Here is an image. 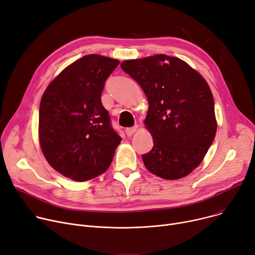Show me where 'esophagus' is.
Listing matches in <instances>:
<instances>
[{
	"mask_svg": "<svg viewBox=\"0 0 255 255\" xmlns=\"http://www.w3.org/2000/svg\"><path fill=\"white\" fill-rule=\"evenodd\" d=\"M137 131V125H135V126H133V127H130V128H126L125 129V132H126V134H127V136H131V135L133 134V133H135Z\"/></svg>",
	"mask_w": 255,
	"mask_h": 255,
	"instance_id": "34e87169",
	"label": "esophagus"
}]
</instances>
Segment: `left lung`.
I'll return each mask as SVG.
<instances>
[{"label": "left lung", "instance_id": "1", "mask_svg": "<svg viewBox=\"0 0 255 255\" xmlns=\"http://www.w3.org/2000/svg\"><path fill=\"white\" fill-rule=\"evenodd\" d=\"M148 100L144 120L154 146L142 155L147 170L164 179L189 175L204 159L216 133L207 82L177 57L158 54L121 63Z\"/></svg>", "mask_w": 255, "mask_h": 255}]
</instances>
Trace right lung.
<instances>
[{
    "instance_id": "obj_1",
    "label": "right lung",
    "mask_w": 255,
    "mask_h": 255,
    "mask_svg": "<svg viewBox=\"0 0 255 255\" xmlns=\"http://www.w3.org/2000/svg\"><path fill=\"white\" fill-rule=\"evenodd\" d=\"M120 61L90 54L69 65L45 90L39 112L43 154L56 171L77 181L103 174L122 138L112 127L101 92Z\"/></svg>"
}]
</instances>
